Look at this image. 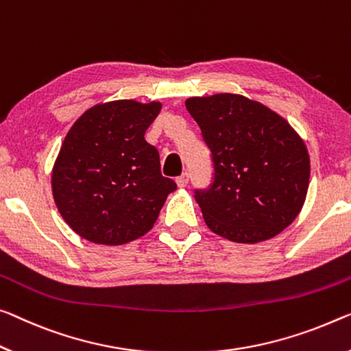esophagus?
I'll list each match as a JSON object with an SVG mask.
<instances>
[{
    "instance_id": "1",
    "label": "esophagus",
    "mask_w": 351,
    "mask_h": 351,
    "mask_svg": "<svg viewBox=\"0 0 351 351\" xmlns=\"http://www.w3.org/2000/svg\"><path fill=\"white\" fill-rule=\"evenodd\" d=\"M176 182H177V185H179V186H186L188 182H190V174H188V172H183L182 176L177 177Z\"/></svg>"
}]
</instances>
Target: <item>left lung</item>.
I'll use <instances>...</instances> for the list:
<instances>
[{
  "label": "left lung",
  "mask_w": 351,
  "mask_h": 351,
  "mask_svg": "<svg viewBox=\"0 0 351 351\" xmlns=\"http://www.w3.org/2000/svg\"><path fill=\"white\" fill-rule=\"evenodd\" d=\"M210 149L213 180L194 197L210 230L237 243L278 235L303 207L309 154L281 116L243 95L185 101Z\"/></svg>",
  "instance_id": "1"
}]
</instances>
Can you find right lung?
I'll list each match as a JSON object with an SVG mask.
<instances>
[{
    "instance_id": "obj_1",
    "label": "right lung",
    "mask_w": 351,
    "mask_h": 351,
    "mask_svg": "<svg viewBox=\"0 0 351 351\" xmlns=\"http://www.w3.org/2000/svg\"><path fill=\"white\" fill-rule=\"evenodd\" d=\"M161 104L117 100L90 108L73 123L53 168L59 213L80 237L123 245L152 229L177 188L161 176L160 154L145 141Z\"/></svg>"
}]
</instances>
